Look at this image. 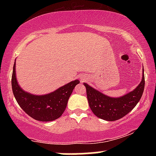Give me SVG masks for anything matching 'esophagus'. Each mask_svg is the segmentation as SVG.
Here are the masks:
<instances>
[{
    "label": "esophagus",
    "instance_id": "esophagus-1",
    "mask_svg": "<svg viewBox=\"0 0 156 156\" xmlns=\"http://www.w3.org/2000/svg\"><path fill=\"white\" fill-rule=\"evenodd\" d=\"M81 79H82V80H83V78H81Z\"/></svg>",
    "mask_w": 156,
    "mask_h": 156
}]
</instances>
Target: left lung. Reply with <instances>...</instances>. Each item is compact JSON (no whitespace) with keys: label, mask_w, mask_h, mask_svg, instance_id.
I'll use <instances>...</instances> for the list:
<instances>
[{"label":"left lung","mask_w":156,"mask_h":156,"mask_svg":"<svg viewBox=\"0 0 156 156\" xmlns=\"http://www.w3.org/2000/svg\"><path fill=\"white\" fill-rule=\"evenodd\" d=\"M144 83L143 68L142 80L139 85L133 91L120 98H113L105 96L88 84H83L87 89V99L92 112L101 119L115 121L125 117L139 103L144 92Z\"/></svg>","instance_id":"1"}]
</instances>
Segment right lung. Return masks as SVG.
<instances>
[{
	"label": "right lung",
	"mask_w": 156,
	"mask_h": 156,
	"mask_svg": "<svg viewBox=\"0 0 156 156\" xmlns=\"http://www.w3.org/2000/svg\"><path fill=\"white\" fill-rule=\"evenodd\" d=\"M79 83V80H76L50 94L42 96L33 95L23 91L19 87L16 79L15 63L14 64L12 76L14 96L20 108L36 120L49 122L60 117L67 107L73 90Z\"/></svg>",
	"instance_id": "1"
}]
</instances>
